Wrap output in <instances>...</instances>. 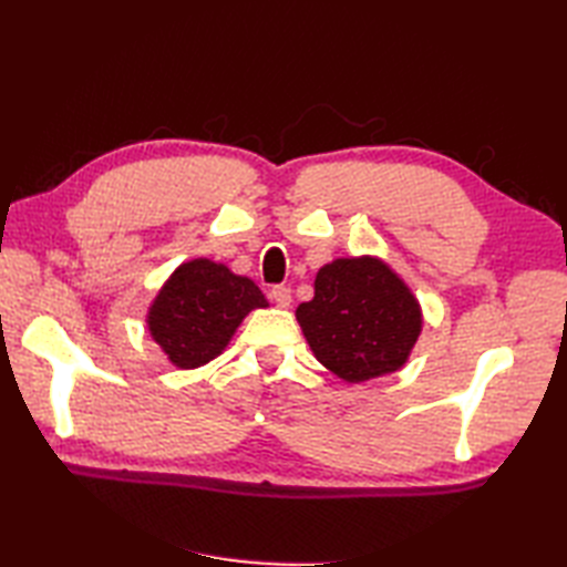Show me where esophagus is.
<instances>
[{"label":"esophagus","instance_id":"34e87169","mask_svg":"<svg viewBox=\"0 0 567 567\" xmlns=\"http://www.w3.org/2000/svg\"><path fill=\"white\" fill-rule=\"evenodd\" d=\"M270 299L277 307L285 309V307L292 305V290H290V287H285V285H275L270 290Z\"/></svg>","mask_w":567,"mask_h":567}]
</instances>
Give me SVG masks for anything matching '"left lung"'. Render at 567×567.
I'll return each instance as SVG.
<instances>
[{
    "instance_id": "obj_1",
    "label": "left lung",
    "mask_w": 567,
    "mask_h": 567,
    "mask_svg": "<svg viewBox=\"0 0 567 567\" xmlns=\"http://www.w3.org/2000/svg\"><path fill=\"white\" fill-rule=\"evenodd\" d=\"M297 321L321 365L346 382L400 370L421 333L409 287L378 258H339L317 272Z\"/></svg>"
}]
</instances>
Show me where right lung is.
I'll return each mask as SVG.
<instances>
[{"mask_svg":"<svg viewBox=\"0 0 567 567\" xmlns=\"http://www.w3.org/2000/svg\"><path fill=\"white\" fill-rule=\"evenodd\" d=\"M268 307L258 285L221 262L189 260L171 275L148 311V329L171 363L199 368L219 355L250 309Z\"/></svg>","mask_w":567,"mask_h":567,"instance_id":"1","label":"right lung"}]
</instances>
